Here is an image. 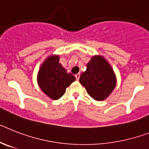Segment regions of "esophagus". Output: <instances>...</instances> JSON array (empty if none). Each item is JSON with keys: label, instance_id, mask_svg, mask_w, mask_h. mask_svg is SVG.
Masks as SVG:
<instances>
[{"label": "esophagus", "instance_id": "1", "mask_svg": "<svg viewBox=\"0 0 149 149\" xmlns=\"http://www.w3.org/2000/svg\"><path fill=\"white\" fill-rule=\"evenodd\" d=\"M80 76H81L80 73H78V74H75V77H76V80H77V81H78V80H79Z\"/></svg>", "mask_w": 149, "mask_h": 149}]
</instances>
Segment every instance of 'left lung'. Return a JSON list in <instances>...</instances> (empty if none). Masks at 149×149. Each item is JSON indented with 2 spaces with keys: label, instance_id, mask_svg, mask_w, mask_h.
<instances>
[{
  "label": "left lung",
  "instance_id": "obj_1",
  "mask_svg": "<svg viewBox=\"0 0 149 149\" xmlns=\"http://www.w3.org/2000/svg\"><path fill=\"white\" fill-rule=\"evenodd\" d=\"M80 83L93 99L102 101L110 96L116 85V77L108 61L102 55H94L81 74Z\"/></svg>",
  "mask_w": 149,
  "mask_h": 149
}]
</instances>
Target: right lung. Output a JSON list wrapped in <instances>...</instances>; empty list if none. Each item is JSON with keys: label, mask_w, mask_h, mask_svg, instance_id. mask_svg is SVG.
<instances>
[{"label": "right lung", "mask_w": 149, "mask_h": 149, "mask_svg": "<svg viewBox=\"0 0 149 149\" xmlns=\"http://www.w3.org/2000/svg\"><path fill=\"white\" fill-rule=\"evenodd\" d=\"M75 81V77L68 73L59 63V55H50L39 67L37 82L44 94L52 100L61 98L66 88Z\"/></svg>", "instance_id": "add662e5"}]
</instances>
